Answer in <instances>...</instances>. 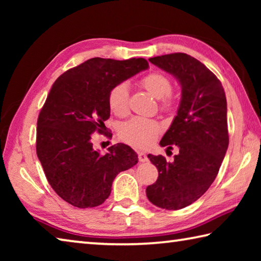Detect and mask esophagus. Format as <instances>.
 <instances>
[{
	"mask_svg": "<svg viewBox=\"0 0 261 261\" xmlns=\"http://www.w3.org/2000/svg\"><path fill=\"white\" fill-rule=\"evenodd\" d=\"M138 159H139L140 162L148 161V156H147V154L145 153V152H138Z\"/></svg>",
	"mask_w": 261,
	"mask_h": 261,
	"instance_id": "obj_1",
	"label": "esophagus"
}]
</instances>
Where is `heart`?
<instances>
[{
  "label": "heart",
  "mask_w": 261,
  "mask_h": 261,
  "mask_svg": "<svg viewBox=\"0 0 261 261\" xmlns=\"http://www.w3.org/2000/svg\"><path fill=\"white\" fill-rule=\"evenodd\" d=\"M140 84L154 98L160 99L161 107L169 109L174 105L171 94V82L161 72H151L140 79ZM109 108L116 116H124L129 109V88L125 83L115 85L108 94ZM160 124L154 120L135 117L120 127V137L136 148H146L156 138L160 132Z\"/></svg>",
  "instance_id": "heart-1"
}]
</instances>
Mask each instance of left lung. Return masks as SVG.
Segmentation results:
<instances>
[{
    "label": "left lung",
    "mask_w": 261,
    "mask_h": 261,
    "mask_svg": "<svg viewBox=\"0 0 261 261\" xmlns=\"http://www.w3.org/2000/svg\"><path fill=\"white\" fill-rule=\"evenodd\" d=\"M149 62L177 79L182 96L162 147L179 153L173 162L148 154L158 168L156 182L146 188L148 200L160 208H184L214 182L229 144L227 99L222 84L200 61L184 53L161 55Z\"/></svg>",
    "instance_id": "obj_1"
}]
</instances>
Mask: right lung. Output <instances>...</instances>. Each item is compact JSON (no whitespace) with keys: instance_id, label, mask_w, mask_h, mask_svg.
<instances>
[{"instance_id":"add662e5","label":"right lung","mask_w":261,"mask_h":261,"mask_svg":"<svg viewBox=\"0 0 261 261\" xmlns=\"http://www.w3.org/2000/svg\"><path fill=\"white\" fill-rule=\"evenodd\" d=\"M148 68L145 59L93 57L69 69L53 84L37 123V155L48 183L78 208L102 204L118 173L138 163L130 146L117 144L101 154L92 134H102L110 116L112 88Z\"/></svg>"}]
</instances>
